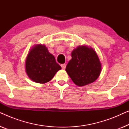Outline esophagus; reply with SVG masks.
<instances>
[{"label":"esophagus","instance_id":"obj_1","mask_svg":"<svg viewBox=\"0 0 129 129\" xmlns=\"http://www.w3.org/2000/svg\"><path fill=\"white\" fill-rule=\"evenodd\" d=\"M66 64H61V68L63 69H64L66 68Z\"/></svg>","mask_w":129,"mask_h":129}]
</instances>
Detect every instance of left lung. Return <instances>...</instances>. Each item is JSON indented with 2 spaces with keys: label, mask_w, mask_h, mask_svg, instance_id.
<instances>
[{
  "label": "left lung",
  "mask_w": 129,
  "mask_h": 129,
  "mask_svg": "<svg viewBox=\"0 0 129 129\" xmlns=\"http://www.w3.org/2000/svg\"><path fill=\"white\" fill-rule=\"evenodd\" d=\"M101 63L93 49L85 46L77 47L72 52L66 71L73 82L83 86L94 82L101 72Z\"/></svg>",
  "instance_id": "1"
}]
</instances>
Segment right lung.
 I'll return each mask as SVG.
<instances>
[{
    "label": "right lung",
    "mask_w": 129,
    "mask_h": 129,
    "mask_svg": "<svg viewBox=\"0 0 129 129\" xmlns=\"http://www.w3.org/2000/svg\"><path fill=\"white\" fill-rule=\"evenodd\" d=\"M61 67L45 45H38L30 51L26 60V71L29 78L39 83L52 79Z\"/></svg>",
    "instance_id": "right-lung-1"
}]
</instances>
